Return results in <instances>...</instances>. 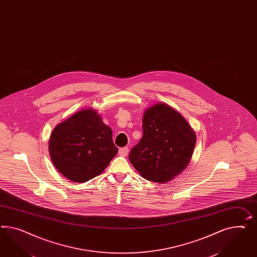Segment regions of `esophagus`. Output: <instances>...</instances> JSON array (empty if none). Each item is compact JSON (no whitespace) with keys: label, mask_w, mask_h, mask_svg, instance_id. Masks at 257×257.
<instances>
[{"label":"esophagus","mask_w":257,"mask_h":257,"mask_svg":"<svg viewBox=\"0 0 257 257\" xmlns=\"http://www.w3.org/2000/svg\"><path fill=\"white\" fill-rule=\"evenodd\" d=\"M128 154V147H122L119 149V155L122 157H126Z\"/></svg>","instance_id":"obj_1"}]
</instances>
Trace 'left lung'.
I'll return each instance as SVG.
<instances>
[{"mask_svg": "<svg viewBox=\"0 0 257 257\" xmlns=\"http://www.w3.org/2000/svg\"><path fill=\"white\" fill-rule=\"evenodd\" d=\"M143 132L128 156L140 175L165 183L182 173L196 143L195 132L185 118L166 104H155L144 113Z\"/></svg>", "mask_w": 257, "mask_h": 257, "instance_id": "1", "label": "left lung"}]
</instances>
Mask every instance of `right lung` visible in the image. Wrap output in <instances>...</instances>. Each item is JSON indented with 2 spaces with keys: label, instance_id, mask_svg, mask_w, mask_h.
<instances>
[{
  "label": "right lung",
  "instance_id": "1",
  "mask_svg": "<svg viewBox=\"0 0 257 257\" xmlns=\"http://www.w3.org/2000/svg\"><path fill=\"white\" fill-rule=\"evenodd\" d=\"M49 151L54 166L67 179L84 183L101 174L117 154L112 131L95 110L74 113L52 132Z\"/></svg>",
  "mask_w": 257,
  "mask_h": 257
}]
</instances>
